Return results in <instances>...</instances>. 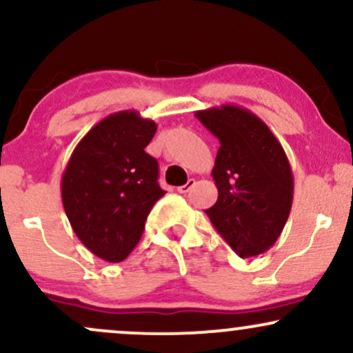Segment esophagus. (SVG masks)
I'll return each mask as SVG.
<instances>
[{"instance_id": "1", "label": "esophagus", "mask_w": 353, "mask_h": 353, "mask_svg": "<svg viewBox=\"0 0 353 353\" xmlns=\"http://www.w3.org/2000/svg\"><path fill=\"white\" fill-rule=\"evenodd\" d=\"M194 185H196V179H189L188 182H185L184 185H179V188H177V192H181V194H188L189 190L194 188Z\"/></svg>"}]
</instances>
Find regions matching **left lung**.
I'll use <instances>...</instances> for the list:
<instances>
[{"mask_svg":"<svg viewBox=\"0 0 353 353\" xmlns=\"http://www.w3.org/2000/svg\"><path fill=\"white\" fill-rule=\"evenodd\" d=\"M196 117L217 137L212 177L219 197L205 210L242 259L265 252L281 236L294 199V176L277 137L254 112L224 104Z\"/></svg>","mask_w":353,"mask_h":353,"instance_id":"left-lung-1","label":"left lung"}]
</instances>
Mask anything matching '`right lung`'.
I'll return each mask as SVG.
<instances>
[{"instance_id":"obj_1","label":"right lung","mask_w":353,"mask_h":353,"mask_svg":"<svg viewBox=\"0 0 353 353\" xmlns=\"http://www.w3.org/2000/svg\"><path fill=\"white\" fill-rule=\"evenodd\" d=\"M156 129L137 111L114 112L79 141L64 169L61 197L71 228L103 261L121 262L132 252L165 194L159 164L144 151Z\"/></svg>"}]
</instances>
